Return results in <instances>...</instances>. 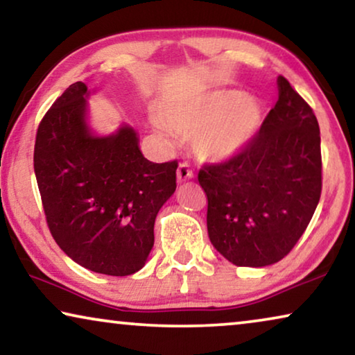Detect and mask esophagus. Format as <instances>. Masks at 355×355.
Wrapping results in <instances>:
<instances>
[{"label": "esophagus", "instance_id": "1", "mask_svg": "<svg viewBox=\"0 0 355 355\" xmlns=\"http://www.w3.org/2000/svg\"><path fill=\"white\" fill-rule=\"evenodd\" d=\"M193 177H194V173H193L191 168H189L188 164H184V162L180 164L178 168H177V180H178V182L183 183V182H187V180L193 178Z\"/></svg>", "mask_w": 355, "mask_h": 355}]
</instances>
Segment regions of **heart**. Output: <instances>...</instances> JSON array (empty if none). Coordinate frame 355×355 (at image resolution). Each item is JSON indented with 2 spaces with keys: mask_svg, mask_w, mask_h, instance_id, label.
Here are the masks:
<instances>
[{
  "mask_svg": "<svg viewBox=\"0 0 355 355\" xmlns=\"http://www.w3.org/2000/svg\"><path fill=\"white\" fill-rule=\"evenodd\" d=\"M162 118L178 134L194 135L193 150L200 161L223 162L255 140L263 125V110L241 91H215L191 102L166 105ZM165 125L155 121L164 137L168 135Z\"/></svg>",
  "mask_w": 355,
  "mask_h": 355,
  "instance_id": "obj_1",
  "label": "heart"
}]
</instances>
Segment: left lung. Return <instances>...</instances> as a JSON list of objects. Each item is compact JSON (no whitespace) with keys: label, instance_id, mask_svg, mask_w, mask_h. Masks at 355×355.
Instances as JSON below:
<instances>
[{"label":"left lung","instance_id":"8db88e82","mask_svg":"<svg viewBox=\"0 0 355 355\" xmlns=\"http://www.w3.org/2000/svg\"><path fill=\"white\" fill-rule=\"evenodd\" d=\"M279 100L255 140L228 161L204 164L210 242L236 266L263 268L287 257L322 193L320 130L313 108L277 78Z\"/></svg>","mask_w":355,"mask_h":355}]
</instances>
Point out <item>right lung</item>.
I'll use <instances>...</instances> for the list:
<instances>
[{
  "label": "right lung",
  "instance_id": "obj_1",
  "mask_svg": "<svg viewBox=\"0 0 355 355\" xmlns=\"http://www.w3.org/2000/svg\"><path fill=\"white\" fill-rule=\"evenodd\" d=\"M87 86L71 84L41 119L35 175L54 241L73 261L107 276L145 266L155 220L177 188V161H148L137 132L123 125L94 135L86 123Z\"/></svg>",
  "mask_w": 355,
  "mask_h": 355
}]
</instances>
